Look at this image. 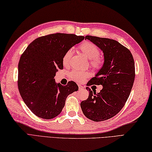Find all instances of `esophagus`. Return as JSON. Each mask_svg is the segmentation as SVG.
Instances as JSON below:
<instances>
[{
  "label": "esophagus",
  "mask_w": 152,
  "mask_h": 152,
  "mask_svg": "<svg viewBox=\"0 0 152 152\" xmlns=\"http://www.w3.org/2000/svg\"><path fill=\"white\" fill-rule=\"evenodd\" d=\"M83 88V86H78V89H79L80 91H81V90H82Z\"/></svg>",
  "instance_id": "obj_1"
}]
</instances>
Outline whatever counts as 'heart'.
<instances>
[{"instance_id": "1", "label": "heart", "mask_w": 152, "mask_h": 152, "mask_svg": "<svg viewBox=\"0 0 152 152\" xmlns=\"http://www.w3.org/2000/svg\"><path fill=\"white\" fill-rule=\"evenodd\" d=\"M78 49L86 58L89 59V64L95 70H101L104 65V58L100 56V50L98 46L91 42H83L78 46ZM72 56V50L66 51L62 59V63L64 66L70 65L71 58ZM71 79L78 82H82L89 76V74L82 72L78 70H72L69 73Z\"/></svg>"}]
</instances>
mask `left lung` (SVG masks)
<instances>
[{"instance_id":"obj_1","label":"left lung","mask_w":152,"mask_h":152,"mask_svg":"<svg viewBox=\"0 0 152 152\" xmlns=\"http://www.w3.org/2000/svg\"><path fill=\"white\" fill-rule=\"evenodd\" d=\"M85 39L101 49L104 57V65L87 86L102 85L103 88L96 93L87 87L89 96L80 106L89 119L104 121L118 114L129 96L135 78L134 59L131 51L115 40L89 35Z\"/></svg>"}]
</instances>
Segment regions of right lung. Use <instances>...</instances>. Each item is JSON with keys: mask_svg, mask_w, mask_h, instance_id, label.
Instances as JSON below:
<instances>
[{"mask_svg": "<svg viewBox=\"0 0 152 152\" xmlns=\"http://www.w3.org/2000/svg\"><path fill=\"white\" fill-rule=\"evenodd\" d=\"M74 34L56 33L36 38L22 53L18 64V86L24 102L37 116L52 119L59 115L67 96L78 90L76 83L55 82L66 51L84 39Z\"/></svg>", "mask_w": 152, "mask_h": 152, "instance_id": "right-lung-1", "label": "right lung"}]
</instances>
